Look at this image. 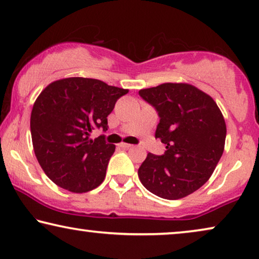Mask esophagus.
<instances>
[{
    "mask_svg": "<svg viewBox=\"0 0 259 259\" xmlns=\"http://www.w3.org/2000/svg\"><path fill=\"white\" fill-rule=\"evenodd\" d=\"M119 147L124 148V149H130V148H133L134 145L133 144H128V143H121V144H119Z\"/></svg>",
    "mask_w": 259,
    "mask_h": 259,
    "instance_id": "1",
    "label": "esophagus"
}]
</instances>
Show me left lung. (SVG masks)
Instances as JSON below:
<instances>
[{
    "instance_id": "8db88e82",
    "label": "left lung",
    "mask_w": 259,
    "mask_h": 259,
    "mask_svg": "<svg viewBox=\"0 0 259 259\" xmlns=\"http://www.w3.org/2000/svg\"><path fill=\"white\" fill-rule=\"evenodd\" d=\"M157 111L155 137L161 156L148 154L138 169L144 188L165 199H180L209 180L223 155L227 125L216 102L185 83H164L138 92Z\"/></svg>"
}]
</instances>
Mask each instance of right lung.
<instances>
[{"instance_id":"1","label":"right lung","mask_w":259,"mask_h":259,"mask_svg":"<svg viewBox=\"0 0 259 259\" xmlns=\"http://www.w3.org/2000/svg\"><path fill=\"white\" fill-rule=\"evenodd\" d=\"M128 90L95 78L58 79L47 87L31 110L34 151L47 176L65 190L82 194L104 181L115 145L105 135L90 140L94 129L108 130V115Z\"/></svg>"}]
</instances>
